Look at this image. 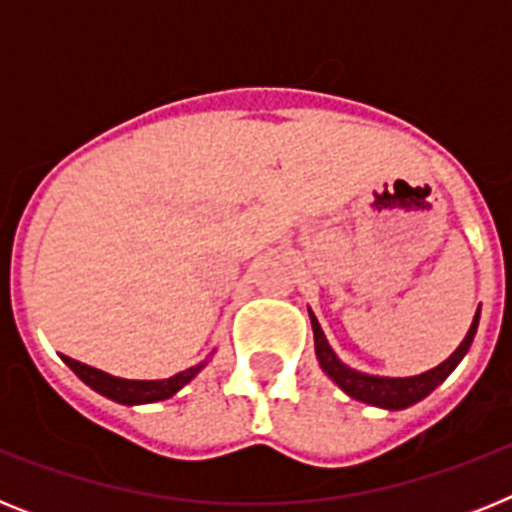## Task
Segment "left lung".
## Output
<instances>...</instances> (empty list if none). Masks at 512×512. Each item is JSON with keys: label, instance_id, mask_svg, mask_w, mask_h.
<instances>
[{"label": "left lung", "instance_id": "8db88e82", "mask_svg": "<svg viewBox=\"0 0 512 512\" xmlns=\"http://www.w3.org/2000/svg\"><path fill=\"white\" fill-rule=\"evenodd\" d=\"M310 323H312V336H315V354H318L323 372L328 374V377L333 379V382H336L348 397L366 402V405H377V408H384V410H402V408H410V405H415V402H420L423 397L431 395L438 384L454 372L456 364L464 359V354H467L469 346H472L474 333H477V323H479V310L477 315H474V323L472 328H469L467 338L461 341V346L456 348L449 359L443 361V364H438L436 369H431V372L418 374V377H405V379L372 377V374H361L356 372V369H351V366L341 364L338 356L333 354V348H330L328 341H325L323 328H320V323L315 320L312 312H310Z\"/></svg>", "mask_w": 512, "mask_h": 512}]
</instances>
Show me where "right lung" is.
Returning <instances> with one entry per match:
<instances>
[{
	"mask_svg": "<svg viewBox=\"0 0 512 512\" xmlns=\"http://www.w3.org/2000/svg\"><path fill=\"white\" fill-rule=\"evenodd\" d=\"M63 361L71 366V372L81 379L84 384H89L94 392L99 395L110 397V400L120 402V405H143V402H158V400H169L171 395L182 390L184 384L192 382L194 374L200 372L202 366H192L187 372H179L169 379H151V382H140V379H120L112 377L107 372H99L94 366L81 364V361L69 359L63 356Z\"/></svg>",
	"mask_w": 512,
	"mask_h": 512,
	"instance_id": "obj_1",
	"label": "right lung"
}]
</instances>
